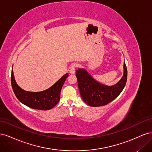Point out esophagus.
I'll list each match as a JSON object with an SVG mask.
<instances>
[{"instance_id": "1", "label": "esophagus", "mask_w": 152, "mask_h": 152, "mask_svg": "<svg viewBox=\"0 0 152 152\" xmlns=\"http://www.w3.org/2000/svg\"><path fill=\"white\" fill-rule=\"evenodd\" d=\"M77 65L76 63L72 64V65H71L70 69H69V72H70L71 74H74L75 72V69L77 68Z\"/></svg>"}]
</instances>
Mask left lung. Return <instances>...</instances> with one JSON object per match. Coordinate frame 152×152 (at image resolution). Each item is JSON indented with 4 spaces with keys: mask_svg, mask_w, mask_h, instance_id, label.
<instances>
[{
    "mask_svg": "<svg viewBox=\"0 0 152 152\" xmlns=\"http://www.w3.org/2000/svg\"><path fill=\"white\" fill-rule=\"evenodd\" d=\"M124 75L118 83L107 86L96 81L84 69L77 70L78 86L84 102L91 107H97L108 104L121 94L126 86L127 70L124 63Z\"/></svg>",
    "mask_w": 152,
    "mask_h": 152,
    "instance_id": "1",
    "label": "left lung"
}]
</instances>
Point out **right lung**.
<instances>
[{
  "instance_id": "1",
  "label": "right lung",
  "mask_w": 152,
  "mask_h": 152,
  "mask_svg": "<svg viewBox=\"0 0 152 152\" xmlns=\"http://www.w3.org/2000/svg\"><path fill=\"white\" fill-rule=\"evenodd\" d=\"M68 77V74L66 73L48 89L33 93L23 90L17 85L12 69L11 85L17 98L22 103L34 109L48 110L53 108L59 102L61 89Z\"/></svg>"
}]
</instances>
